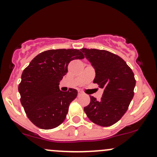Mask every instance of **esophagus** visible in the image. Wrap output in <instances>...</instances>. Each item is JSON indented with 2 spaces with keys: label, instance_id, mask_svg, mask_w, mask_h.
I'll return each instance as SVG.
<instances>
[{
  "label": "esophagus",
  "instance_id": "1",
  "mask_svg": "<svg viewBox=\"0 0 157 157\" xmlns=\"http://www.w3.org/2000/svg\"><path fill=\"white\" fill-rule=\"evenodd\" d=\"M82 94H83V93H80V92H78V96H81Z\"/></svg>",
  "mask_w": 157,
  "mask_h": 157
}]
</instances>
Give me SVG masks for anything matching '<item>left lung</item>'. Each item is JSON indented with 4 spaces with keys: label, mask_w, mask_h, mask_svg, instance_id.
<instances>
[{
    "label": "left lung",
    "mask_w": 157,
    "mask_h": 157,
    "mask_svg": "<svg viewBox=\"0 0 157 157\" xmlns=\"http://www.w3.org/2000/svg\"><path fill=\"white\" fill-rule=\"evenodd\" d=\"M95 70L93 83L103 90L102 97L98 101L93 96L84 107L91 121L108 127L121 119L128 110L134 96V74L125 61L118 55L105 50L80 49Z\"/></svg>",
    "instance_id": "left-lung-1"
}]
</instances>
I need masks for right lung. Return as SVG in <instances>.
Here are the masks:
<instances>
[{
  "label": "right lung",
  "mask_w": 157,
  "mask_h": 157,
  "mask_svg": "<svg viewBox=\"0 0 157 157\" xmlns=\"http://www.w3.org/2000/svg\"><path fill=\"white\" fill-rule=\"evenodd\" d=\"M84 58L77 49H52L39 54L23 71L18 90L29 119L42 129H52L64 121L75 89L62 92L59 83L70 61Z\"/></svg>",
  "instance_id": "right-lung-1"
}]
</instances>
